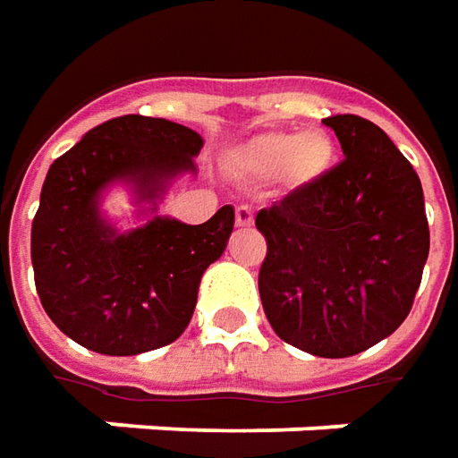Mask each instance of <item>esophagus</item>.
<instances>
[{
	"label": "esophagus",
	"instance_id": "esophagus-1",
	"mask_svg": "<svg viewBox=\"0 0 458 458\" xmlns=\"http://www.w3.org/2000/svg\"><path fill=\"white\" fill-rule=\"evenodd\" d=\"M235 225H238V228H250V225H253V210H250L248 205L235 208Z\"/></svg>",
	"mask_w": 458,
	"mask_h": 458
}]
</instances>
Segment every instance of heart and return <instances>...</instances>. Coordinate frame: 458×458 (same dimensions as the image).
<instances>
[{
  "label": "heart",
  "mask_w": 458,
  "mask_h": 458,
  "mask_svg": "<svg viewBox=\"0 0 458 458\" xmlns=\"http://www.w3.org/2000/svg\"><path fill=\"white\" fill-rule=\"evenodd\" d=\"M233 162L253 180L278 174L289 187H307L335 165V141L319 129L266 131L233 151Z\"/></svg>",
  "instance_id": "heart-1"
}]
</instances>
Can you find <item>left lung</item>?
Instances as JSON below:
<instances>
[{
    "mask_svg": "<svg viewBox=\"0 0 458 458\" xmlns=\"http://www.w3.org/2000/svg\"><path fill=\"white\" fill-rule=\"evenodd\" d=\"M324 123L344 159L256 215L268 245L259 292L284 342L350 357L408 317L431 241L416 169L386 131L352 114Z\"/></svg>",
    "mask_w": 458,
    "mask_h": 458,
    "instance_id": "obj_1",
    "label": "left lung"
}]
</instances>
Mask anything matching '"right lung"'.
<instances>
[{"instance_id":"obj_1","label":"right lung","mask_w":458,"mask_h":458,"mask_svg":"<svg viewBox=\"0 0 458 458\" xmlns=\"http://www.w3.org/2000/svg\"><path fill=\"white\" fill-rule=\"evenodd\" d=\"M199 149L198 131L129 114L90 129L50 165L32 220V268L47 317L72 342L101 355H139L187 329L199 278L228 245L233 208L202 225L154 215L116 233L98 199L111 182H131L157 210L166 182L195 172Z\"/></svg>"}]
</instances>
